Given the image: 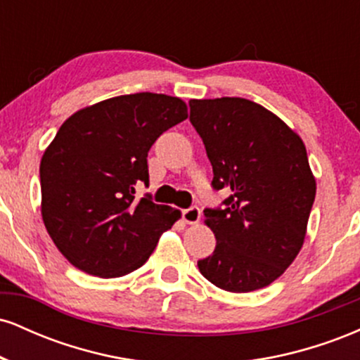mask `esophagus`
I'll return each instance as SVG.
<instances>
[{
  "mask_svg": "<svg viewBox=\"0 0 360 360\" xmlns=\"http://www.w3.org/2000/svg\"><path fill=\"white\" fill-rule=\"evenodd\" d=\"M183 220L186 223H189V225H194V223L200 221L201 218V210L198 208V206H191V208H186L183 210Z\"/></svg>",
  "mask_w": 360,
  "mask_h": 360,
  "instance_id": "1",
  "label": "esophagus"
}]
</instances>
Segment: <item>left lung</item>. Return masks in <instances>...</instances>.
Here are the masks:
<instances>
[{"label": "left lung", "mask_w": 360, "mask_h": 360, "mask_svg": "<svg viewBox=\"0 0 360 360\" xmlns=\"http://www.w3.org/2000/svg\"><path fill=\"white\" fill-rule=\"evenodd\" d=\"M189 120L213 166V189L230 196L206 208L213 254L200 272L225 291L269 286L303 247L316 194L307 148L269 110L243 98L189 101Z\"/></svg>", "instance_id": "obj_1"}]
</instances>
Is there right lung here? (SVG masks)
<instances>
[{
    "label": "right lung",
    "instance_id": "1",
    "mask_svg": "<svg viewBox=\"0 0 360 360\" xmlns=\"http://www.w3.org/2000/svg\"><path fill=\"white\" fill-rule=\"evenodd\" d=\"M188 118L186 103L155 93L110 98L62 123L40 162L42 218L57 249L77 269L120 278L142 267L179 210L137 200L148 184L147 154Z\"/></svg>",
    "mask_w": 360,
    "mask_h": 360
}]
</instances>
